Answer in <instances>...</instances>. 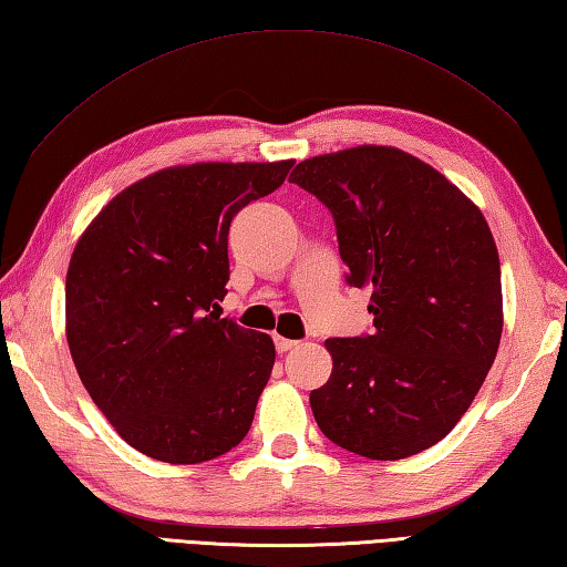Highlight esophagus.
I'll return each mask as SVG.
<instances>
[{
  "instance_id": "1",
  "label": "esophagus",
  "mask_w": 567,
  "mask_h": 567,
  "mask_svg": "<svg viewBox=\"0 0 567 567\" xmlns=\"http://www.w3.org/2000/svg\"><path fill=\"white\" fill-rule=\"evenodd\" d=\"M274 343H276V350H279V352H288V350H293V348L298 346V340H291V338H281V336H276V338H274Z\"/></svg>"
}]
</instances>
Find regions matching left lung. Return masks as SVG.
<instances>
[{"label":"left lung","instance_id":"8db88e82","mask_svg":"<svg viewBox=\"0 0 567 567\" xmlns=\"http://www.w3.org/2000/svg\"><path fill=\"white\" fill-rule=\"evenodd\" d=\"M288 179L333 212L348 284L372 291L375 330L326 340L333 370L311 392L320 432L378 462L430 450L472 408L504 330L498 249L482 209L390 145L308 157Z\"/></svg>","mask_w":567,"mask_h":567}]
</instances>
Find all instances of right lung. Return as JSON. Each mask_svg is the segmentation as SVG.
<instances>
[{"mask_svg": "<svg viewBox=\"0 0 567 567\" xmlns=\"http://www.w3.org/2000/svg\"><path fill=\"white\" fill-rule=\"evenodd\" d=\"M293 159L157 169L105 205L66 274V340L83 388L123 440L167 464L234 450L276 348L219 318L234 215L284 185Z\"/></svg>", "mask_w": 567, "mask_h": 567, "instance_id": "add662e5", "label": "right lung"}]
</instances>
